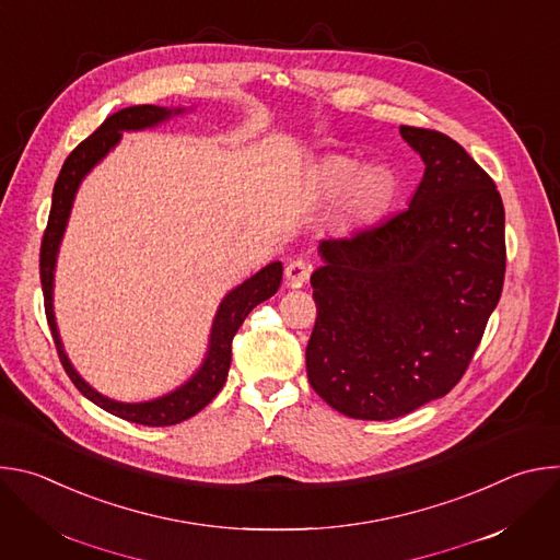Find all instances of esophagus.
<instances>
[{"label":"esophagus","mask_w":560,"mask_h":560,"mask_svg":"<svg viewBox=\"0 0 560 560\" xmlns=\"http://www.w3.org/2000/svg\"><path fill=\"white\" fill-rule=\"evenodd\" d=\"M310 272H312V264L305 261V259H292L285 268V279H288V285L290 288H301L307 279H310Z\"/></svg>","instance_id":"1"}]
</instances>
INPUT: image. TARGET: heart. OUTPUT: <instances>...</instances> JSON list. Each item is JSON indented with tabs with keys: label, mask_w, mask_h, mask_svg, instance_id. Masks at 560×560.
<instances>
[{
	"label": "heart",
	"mask_w": 560,
	"mask_h": 560,
	"mask_svg": "<svg viewBox=\"0 0 560 560\" xmlns=\"http://www.w3.org/2000/svg\"><path fill=\"white\" fill-rule=\"evenodd\" d=\"M314 192L322 199H332L339 194L335 203L339 225L361 228L387 210L394 197V177L383 166H359L352 156L328 154L316 166Z\"/></svg>",
	"instance_id": "heart-1"
}]
</instances>
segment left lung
Masks as SVG:
<instances>
[{"mask_svg":"<svg viewBox=\"0 0 560 560\" xmlns=\"http://www.w3.org/2000/svg\"><path fill=\"white\" fill-rule=\"evenodd\" d=\"M423 159L410 206L318 244L314 392L337 412L389 421L445 396L481 343L505 277V210L488 173L443 132L401 126Z\"/></svg>","mask_w":560,"mask_h":560,"instance_id":"1","label":"left lung"}]
</instances>
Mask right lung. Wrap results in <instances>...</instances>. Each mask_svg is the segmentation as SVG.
<instances>
[{
	"label": "right lung",
	"mask_w": 560,
	"mask_h": 560,
	"mask_svg": "<svg viewBox=\"0 0 560 560\" xmlns=\"http://www.w3.org/2000/svg\"><path fill=\"white\" fill-rule=\"evenodd\" d=\"M188 110H195V106L184 108H166V106H130L124 108L115 115H110L89 139L79 143L63 162L61 173L55 182L52 188V203H50V214H48V225L44 232V242H42V255H39V275H42V290H44V305H46V318L48 326L61 359V365L70 381L77 385V389L82 392L89 401L100 406L102 410L130 421L139 425H150V428H164V425H177L197 412H201L212 398L221 392L228 370H230V354H232V337L236 330L242 328L244 318L250 314L253 307H257L261 301L270 299L279 285H281V275H283V264L272 261L266 268H261L257 275L246 279L244 283H238L232 288L219 303L217 314L212 318V328L208 337V350L197 368V372L184 381L179 387L150 398V401H137V404H124L115 401V398L97 392L84 376L74 370L70 363L59 328H57V318H55V305H52V292H55V268H57V257H59V246L63 242V232L72 212V203L77 197L79 186L89 177V173L102 164L108 156L110 150L121 141L124 132H139V130H150L171 121L173 117H179Z\"/></svg>",
	"instance_id": "1"
}]
</instances>
